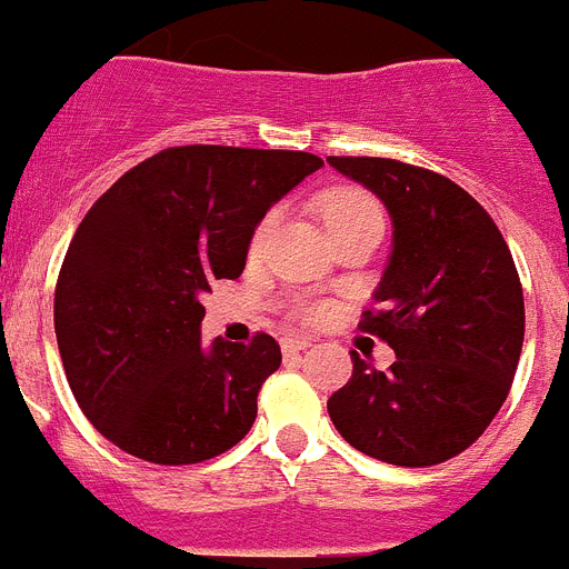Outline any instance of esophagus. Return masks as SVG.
Wrapping results in <instances>:
<instances>
[{
	"label": "esophagus",
	"mask_w": 569,
	"mask_h": 569,
	"mask_svg": "<svg viewBox=\"0 0 569 569\" xmlns=\"http://www.w3.org/2000/svg\"><path fill=\"white\" fill-rule=\"evenodd\" d=\"M310 339L308 336H290V339H281V350L284 353H301V350H308Z\"/></svg>",
	"instance_id": "obj_1"
}]
</instances>
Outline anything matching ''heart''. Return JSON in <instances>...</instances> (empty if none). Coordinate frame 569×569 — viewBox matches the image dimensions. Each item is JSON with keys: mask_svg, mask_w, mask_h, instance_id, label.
<instances>
[{"mask_svg": "<svg viewBox=\"0 0 569 569\" xmlns=\"http://www.w3.org/2000/svg\"><path fill=\"white\" fill-rule=\"evenodd\" d=\"M321 216H325V224H328V230L333 239L341 233H353V230H367V228L381 230L385 228V216H381L379 202H376L370 193H365V190H356V188H339V190H333V193L325 196ZM273 228H276V213L264 216L259 228H256L250 248L253 250L264 248V241L270 239ZM321 313H325V308H321V305H313V301H310V305H301L299 308V316L308 321L319 319Z\"/></svg>", "mask_w": 569, "mask_h": 569, "instance_id": "b5f03b06", "label": "heart"}]
</instances>
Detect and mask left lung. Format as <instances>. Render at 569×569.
Returning <instances> with one entry per match:
<instances>
[{"mask_svg": "<svg viewBox=\"0 0 569 569\" xmlns=\"http://www.w3.org/2000/svg\"><path fill=\"white\" fill-rule=\"evenodd\" d=\"M385 202L393 253L359 328L396 350L387 373L353 359L328 399L347 445L399 467L453 459L510 393L525 341V296L505 236L467 190L433 170L376 156H328Z\"/></svg>", "mask_w": 569, "mask_h": 569, "instance_id": "obj_1", "label": "left lung"}]
</instances>
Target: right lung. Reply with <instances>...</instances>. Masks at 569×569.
Wrapping results in <instances>:
<instances>
[{"mask_svg":"<svg viewBox=\"0 0 569 569\" xmlns=\"http://www.w3.org/2000/svg\"><path fill=\"white\" fill-rule=\"evenodd\" d=\"M321 159L184 144L130 168L70 239L53 299L64 376L124 453L196 465L239 445L281 365L279 341H199L202 296L239 279L256 224Z\"/></svg>","mask_w":569,"mask_h":569,"instance_id":"obj_1","label":"right lung"}]
</instances>
